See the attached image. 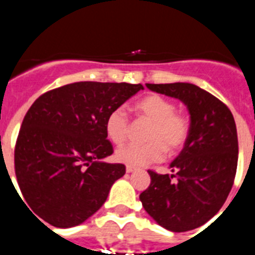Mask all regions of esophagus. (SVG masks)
<instances>
[{"instance_id":"1","label":"esophagus","mask_w":255,"mask_h":255,"mask_svg":"<svg viewBox=\"0 0 255 255\" xmlns=\"http://www.w3.org/2000/svg\"><path fill=\"white\" fill-rule=\"evenodd\" d=\"M134 170H136V167L134 166H130V165H127V166H126V171H127V173H132V171Z\"/></svg>"}]
</instances>
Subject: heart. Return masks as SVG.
Wrapping results in <instances>:
<instances>
[{
  "mask_svg": "<svg viewBox=\"0 0 255 255\" xmlns=\"http://www.w3.org/2000/svg\"><path fill=\"white\" fill-rule=\"evenodd\" d=\"M139 119L150 123L146 130L144 144H128L116 152L119 162L130 166H144L161 161L165 150L176 153L183 148L190 133L189 117L175 111V103L160 94H148L133 107ZM129 122L122 108H117L105 119L107 137L117 146L125 143L128 137Z\"/></svg>",
  "mask_w": 255,
  "mask_h": 255,
  "instance_id": "b5f03b06",
  "label": "heart"
}]
</instances>
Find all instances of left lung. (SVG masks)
Masks as SVG:
<instances>
[{"mask_svg": "<svg viewBox=\"0 0 255 255\" xmlns=\"http://www.w3.org/2000/svg\"><path fill=\"white\" fill-rule=\"evenodd\" d=\"M146 86L187 105L190 133L170 164L174 174L148 170L151 183L139 199L146 212L166 230H193L219 212L233 188L239 155L235 121L221 100L193 84Z\"/></svg>", "mask_w": 255, "mask_h": 255, "instance_id": "1", "label": "left lung"}]
</instances>
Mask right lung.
<instances>
[{
  "mask_svg": "<svg viewBox=\"0 0 255 255\" xmlns=\"http://www.w3.org/2000/svg\"><path fill=\"white\" fill-rule=\"evenodd\" d=\"M139 90L141 84L81 81L33 103L16 141L15 174L35 215L66 229L104 205L112 185L126 174L123 164L100 161L113 153L105 119Z\"/></svg>",
  "mask_w": 255,
  "mask_h": 255,
  "instance_id": "obj_1",
  "label": "right lung"
}]
</instances>
